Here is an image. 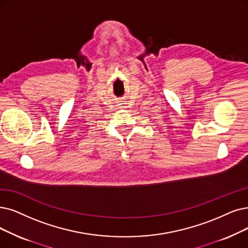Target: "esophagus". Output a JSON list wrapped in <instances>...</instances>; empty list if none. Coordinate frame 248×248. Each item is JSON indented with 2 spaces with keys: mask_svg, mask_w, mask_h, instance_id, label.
I'll use <instances>...</instances> for the list:
<instances>
[{
  "mask_svg": "<svg viewBox=\"0 0 248 248\" xmlns=\"http://www.w3.org/2000/svg\"><path fill=\"white\" fill-rule=\"evenodd\" d=\"M124 104H125V103H121L120 105H119V107H120V108H124V107H125Z\"/></svg>",
  "mask_w": 248,
  "mask_h": 248,
  "instance_id": "obj_1",
  "label": "esophagus"
}]
</instances>
